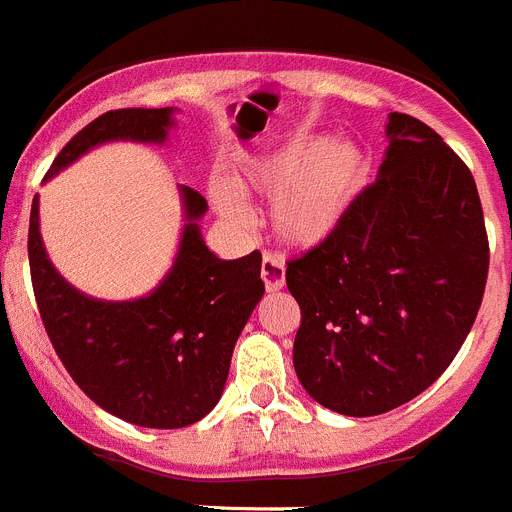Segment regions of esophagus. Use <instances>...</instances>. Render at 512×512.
Here are the masks:
<instances>
[{"instance_id": "1", "label": "esophagus", "mask_w": 512, "mask_h": 512, "mask_svg": "<svg viewBox=\"0 0 512 512\" xmlns=\"http://www.w3.org/2000/svg\"><path fill=\"white\" fill-rule=\"evenodd\" d=\"M261 279H264V287L269 292H279L287 284V269H284V261L276 253H264V261H261Z\"/></svg>"}]
</instances>
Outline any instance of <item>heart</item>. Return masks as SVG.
Here are the masks:
<instances>
[{"instance_id": "1", "label": "heart", "mask_w": 512, "mask_h": 512, "mask_svg": "<svg viewBox=\"0 0 512 512\" xmlns=\"http://www.w3.org/2000/svg\"><path fill=\"white\" fill-rule=\"evenodd\" d=\"M370 177V157L358 142H332L304 134L264 154L238 177L241 190L274 198L271 228L281 243L314 248L325 243L353 210ZM213 203L225 220H251L241 192L231 182H213Z\"/></svg>"}]
</instances>
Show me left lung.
<instances>
[{
  "mask_svg": "<svg viewBox=\"0 0 512 512\" xmlns=\"http://www.w3.org/2000/svg\"><path fill=\"white\" fill-rule=\"evenodd\" d=\"M386 137L348 218L287 266L302 309L294 370L342 416L386 414L437 381L470 335L490 264L467 164L414 116L388 114Z\"/></svg>",
  "mask_w": 512,
  "mask_h": 512,
  "instance_id": "1",
  "label": "left lung"
}]
</instances>
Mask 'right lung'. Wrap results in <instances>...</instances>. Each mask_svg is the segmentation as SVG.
Here are the masks:
<instances>
[{"instance_id": "right-lung-1", "label": "right lung", "mask_w": 512, "mask_h": 512, "mask_svg": "<svg viewBox=\"0 0 512 512\" xmlns=\"http://www.w3.org/2000/svg\"><path fill=\"white\" fill-rule=\"evenodd\" d=\"M172 129V106L106 111L60 149L45 180L101 144H164ZM180 200L185 225L172 269L126 302L68 284L42 243L37 195L30 213L32 289L55 353L96 406L147 429H182L215 409L238 335L264 297L261 253L218 259L200 233L205 198L180 185Z\"/></svg>"}]
</instances>
